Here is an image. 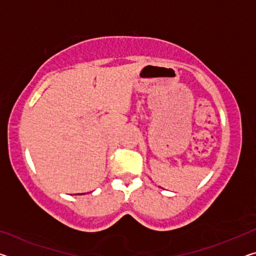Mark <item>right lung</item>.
I'll use <instances>...</instances> for the list:
<instances>
[{
  "instance_id": "right-lung-1",
  "label": "right lung",
  "mask_w": 256,
  "mask_h": 256,
  "mask_svg": "<svg viewBox=\"0 0 256 256\" xmlns=\"http://www.w3.org/2000/svg\"><path fill=\"white\" fill-rule=\"evenodd\" d=\"M82 194H84V193H82Z\"/></svg>"
}]
</instances>
